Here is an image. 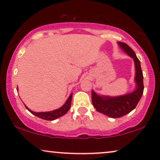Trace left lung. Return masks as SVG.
Listing matches in <instances>:
<instances>
[{
	"mask_svg": "<svg viewBox=\"0 0 160 160\" xmlns=\"http://www.w3.org/2000/svg\"><path fill=\"white\" fill-rule=\"evenodd\" d=\"M119 46L134 59L135 65V81L137 88L134 92L116 97H101L94 91H91L92 103L98 112L106 116L116 118L125 116L135 109L143 93V75L140 67V62L135 52L128 44L118 42Z\"/></svg>",
	"mask_w": 160,
	"mask_h": 160,
	"instance_id": "1",
	"label": "left lung"
}]
</instances>
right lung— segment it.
<instances>
[{
  "label": "right lung",
  "mask_w": 160,
  "mask_h": 160,
  "mask_svg": "<svg viewBox=\"0 0 160 160\" xmlns=\"http://www.w3.org/2000/svg\"><path fill=\"white\" fill-rule=\"evenodd\" d=\"M72 93L69 96V97L68 98V99L66 102V103L63 105L62 107L59 108V109H57L55 110H52V111L50 112H33L28 109L26 106L25 108L28 110V111L31 112L32 114L35 115L36 116L39 117L40 118L44 119V120H48V121H52L55 120V119L59 118V117L63 116L68 112V110H69L70 107H71V102H72Z\"/></svg>",
  "instance_id": "add662e5"
}]
</instances>
